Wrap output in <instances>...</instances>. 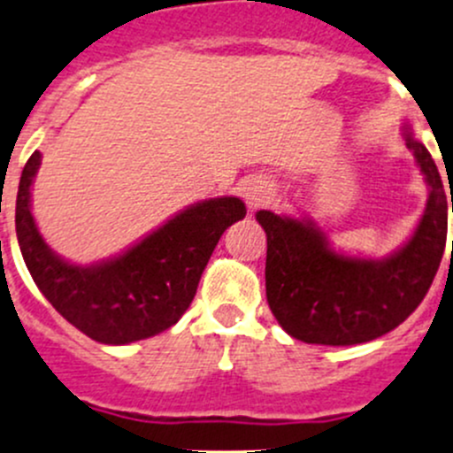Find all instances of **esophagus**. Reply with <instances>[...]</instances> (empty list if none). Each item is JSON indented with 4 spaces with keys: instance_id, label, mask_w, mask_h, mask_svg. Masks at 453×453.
I'll return each instance as SVG.
<instances>
[{
    "instance_id": "esophagus-1",
    "label": "esophagus",
    "mask_w": 453,
    "mask_h": 453,
    "mask_svg": "<svg viewBox=\"0 0 453 453\" xmlns=\"http://www.w3.org/2000/svg\"><path fill=\"white\" fill-rule=\"evenodd\" d=\"M273 182L266 178H249V180L242 185V196H244V203L249 204V209H259L264 204H268V200L273 198Z\"/></svg>"
}]
</instances>
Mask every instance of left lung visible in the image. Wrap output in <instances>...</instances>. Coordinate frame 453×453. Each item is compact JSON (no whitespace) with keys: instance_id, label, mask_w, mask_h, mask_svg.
<instances>
[{"instance_id":"left-lung-1","label":"left lung","mask_w":453,"mask_h":453,"mask_svg":"<svg viewBox=\"0 0 453 453\" xmlns=\"http://www.w3.org/2000/svg\"><path fill=\"white\" fill-rule=\"evenodd\" d=\"M401 132L429 196L410 240L388 257L337 253L311 218L255 213L266 231L268 306L290 337L319 346L372 342L403 324L427 295L445 253L453 198L449 203L436 163L410 125L403 123Z\"/></svg>"}]
</instances>
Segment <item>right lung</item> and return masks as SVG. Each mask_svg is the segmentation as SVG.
<instances>
[{"label": "right lung", "mask_w": 453, "mask_h": 453, "mask_svg": "<svg viewBox=\"0 0 453 453\" xmlns=\"http://www.w3.org/2000/svg\"><path fill=\"white\" fill-rule=\"evenodd\" d=\"M42 154L21 172L15 226L21 255L43 297L89 339L110 346L172 328L189 308L218 240L246 216L235 196L196 203L116 257L89 266L65 262L43 242L30 211Z\"/></svg>", "instance_id": "obj_1"}]
</instances>
